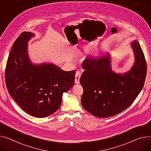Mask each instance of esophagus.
<instances>
[{"label":"esophagus","mask_w":151,"mask_h":151,"mask_svg":"<svg viewBox=\"0 0 151 151\" xmlns=\"http://www.w3.org/2000/svg\"><path fill=\"white\" fill-rule=\"evenodd\" d=\"M81 72H79V71H77L76 72V74H75V83L76 84H79V79H80V78H81Z\"/></svg>","instance_id":"esophagus-1"}]
</instances>
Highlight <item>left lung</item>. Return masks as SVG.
Returning a JSON list of instances; mask_svg holds the SVG:
<instances>
[{"label": "left lung", "mask_w": 151, "mask_h": 151, "mask_svg": "<svg viewBox=\"0 0 151 151\" xmlns=\"http://www.w3.org/2000/svg\"><path fill=\"white\" fill-rule=\"evenodd\" d=\"M135 61L124 75L112 71L109 54L97 58H87L79 82L83 87V108L99 118L114 116L131 105L143 87L147 65L139 42L132 43Z\"/></svg>", "instance_id": "1"}]
</instances>
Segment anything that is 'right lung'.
Masks as SVG:
<instances>
[{
  "mask_svg": "<svg viewBox=\"0 0 151 151\" xmlns=\"http://www.w3.org/2000/svg\"><path fill=\"white\" fill-rule=\"evenodd\" d=\"M34 36L23 32L14 42L6 63L5 83L9 95L25 112L43 118L59 109L63 93L74 85L76 71H64L51 64H32L27 42Z\"/></svg>",
  "mask_w": 151,
  "mask_h": 151,
  "instance_id": "1",
  "label": "right lung"
}]
</instances>
